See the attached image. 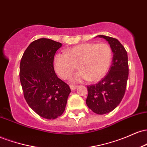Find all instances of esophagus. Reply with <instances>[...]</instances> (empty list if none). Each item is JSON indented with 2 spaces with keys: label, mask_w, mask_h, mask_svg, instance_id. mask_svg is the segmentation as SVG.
I'll list each match as a JSON object with an SVG mask.
<instances>
[{
  "label": "esophagus",
  "mask_w": 147,
  "mask_h": 147,
  "mask_svg": "<svg viewBox=\"0 0 147 147\" xmlns=\"http://www.w3.org/2000/svg\"><path fill=\"white\" fill-rule=\"evenodd\" d=\"M70 89H71L72 90H75V89L77 88V86H76V85H73V84H72V85H70Z\"/></svg>",
  "instance_id": "esophagus-1"
}]
</instances>
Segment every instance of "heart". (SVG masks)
<instances>
[{"label":"heart","mask_w":147,"mask_h":147,"mask_svg":"<svg viewBox=\"0 0 147 147\" xmlns=\"http://www.w3.org/2000/svg\"><path fill=\"white\" fill-rule=\"evenodd\" d=\"M112 57V49L107 43H82L66 50L65 53L56 55L54 66L63 79H68L78 65L80 70L71 77L72 82L98 81L107 73Z\"/></svg>","instance_id":"b5f03b06"}]
</instances>
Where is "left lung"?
<instances>
[{
	"label": "left lung",
	"instance_id": "left-lung-1",
	"mask_svg": "<svg viewBox=\"0 0 147 147\" xmlns=\"http://www.w3.org/2000/svg\"><path fill=\"white\" fill-rule=\"evenodd\" d=\"M109 42L113 52L107 75L98 83L87 86L88 107L99 115L109 113L119 105L125 94L129 77L128 55L121 43L113 37L99 35Z\"/></svg>",
	"mask_w": 147,
	"mask_h": 147
}]
</instances>
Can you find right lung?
I'll return each instance as SVG.
<instances>
[{
    "label": "right lung",
    "mask_w": 147,
    "mask_h": 147,
    "mask_svg": "<svg viewBox=\"0 0 147 147\" xmlns=\"http://www.w3.org/2000/svg\"><path fill=\"white\" fill-rule=\"evenodd\" d=\"M61 46L49 38L35 40L25 50L20 63V81L25 100L45 119H53L63 114L71 92L54 69L55 55Z\"/></svg>",
    "instance_id": "right-lung-1"
}]
</instances>
